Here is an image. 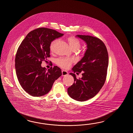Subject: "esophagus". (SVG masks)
<instances>
[{"mask_svg":"<svg viewBox=\"0 0 133 133\" xmlns=\"http://www.w3.org/2000/svg\"><path fill=\"white\" fill-rule=\"evenodd\" d=\"M68 73L67 71H64V70L62 71V76H66V75H68Z\"/></svg>","mask_w":133,"mask_h":133,"instance_id":"obj_1","label":"esophagus"}]
</instances>
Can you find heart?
Here are the masks:
<instances>
[{"label":"heart","instance_id":"obj_1","mask_svg":"<svg viewBox=\"0 0 133 133\" xmlns=\"http://www.w3.org/2000/svg\"><path fill=\"white\" fill-rule=\"evenodd\" d=\"M67 40L69 43V45H70V48L72 50L74 49L76 50L80 49L81 46V43L79 39L75 38L74 36H71L67 38ZM58 42V40L56 39L51 43L50 45V49L52 52L54 51L55 46ZM72 62H73V60L70 58H58L56 60V63L57 65L65 69L69 68L71 66Z\"/></svg>","mask_w":133,"mask_h":133}]
</instances>
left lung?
Instances as JSON below:
<instances>
[{
	"mask_svg": "<svg viewBox=\"0 0 133 133\" xmlns=\"http://www.w3.org/2000/svg\"><path fill=\"white\" fill-rule=\"evenodd\" d=\"M76 37L87 44L84 57L72 68L70 73L74 83L68 88V95L72 99L84 101L94 97L103 86L106 79L109 64L107 48L101 39L90 36L77 35ZM83 73L77 79L75 72Z\"/></svg>",
	"mask_w": 133,
	"mask_h": 133,
	"instance_id": "left-lung-1",
	"label": "left lung"
}]
</instances>
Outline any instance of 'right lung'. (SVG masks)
I'll list each match as a JSON object with an SVG mask.
<instances>
[{"instance_id":"obj_1","label":"right lung","mask_w":133,"mask_h":133,"mask_svg":"<svg viewBox=\"0 0 133 133\" xmlns=\"http://www.w3.org/2000/svg\"><path fill=\"white\" fill-rule=\"evenodd\" d=\"M63 36L54 30L39 28L28 33L19 45L15 60L17 76L24 90L32 96L48 93L62 75L58 67L47 70L41 63L50 57L51 42Z\"/></svg>"}]
</instances>
